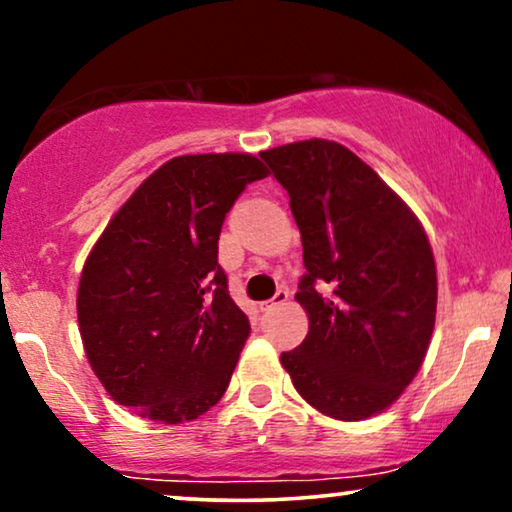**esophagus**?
<instances>
[{
  "label": "esophagus",
  "mask_w": 512,
  "mask_h": 512,
  "mask_svg": "<svg viewBox=\"0 0 512 512\" xmlns=\"http://www.w3.org/2000/svg\"><path fill=\"white\" fill-rule=\"evenodd\" d=\"M286 300H289V291H286V289H277L275 296H272L270 300H265V303H261V310H263V312H268V310H275V307L284 305Z\"/></svg>",
  "instance_id": "obj_1"
}]
</instances>
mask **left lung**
<instances>
[{
	"instance_id": "8db88e82",
	"label": "left lung",
	"mask_w": 512,
	"mask_h": 512,
	"mask_svg": "<svg viewBox=\"0 0 512 512\" xmlns=\"http://www.w3.org/2000/svg\"><path fill=\"white\" fill-rule=\"evenodd\" d=\"M303 240L305 340L282 354L293 387L342 422L387 410L422 366L436 324V261L422 223L338 142L263 151Z\"/></svg>"
}]
</instances>
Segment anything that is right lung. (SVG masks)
<instances>
[{"mask_svg": "<svg viewBox=\"0 0 512 512\" xmlns=\"http://www.w3.org/2000/svg\"><path fill=\"white\" fill-rule=\"evenodd\" d=\"M263 177L249 153L172 158L95 242L76 312L90 368L118 405L181 424L226 394L251 326L228 293L219 235L240 193Z\"/></svg>", "mask_w": 512, "mask_h": 512, "instance_id": "1", "label": "right lung"}]
</instances>
